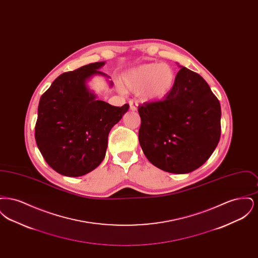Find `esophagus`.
I'll use <instances>...</instances> for the list:
<instances>
[{
  "label": "esophagus",
  "mask_w": 258,
  "mask_h": 258,
  "mask_svg": "<svg viewBox=\"0 0 258 258\" xmlns=\"http://www.w3.org/2000/svg\"><path fill=\"white\" fill-rule=\"evenodd\" d=\"M137 106H138V103H137L136 101H134V100H131V101H130V109H131V110H137Z\"/></svg>",
  "instance_id": "esophagus-1"
}]
</instances>
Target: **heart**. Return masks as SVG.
<instances>
[{
    "label": "heart",
    "mask_w": 258,
    "mask_h": 258,
    "mask_svg": "<svg viewBox=\"0 0 258 258\" xmlns=\"http://www.w3.org/2000/svg\"><path fill=\"white\" fill-rule=\"evenodd\" d=\"M122 81L124 90L141 93L146 101L161 100L171 94L176 83V73L169 64L149 62L125 72Z\"/></svg>",
    "instance_id": "heart-1"
}]
</instances>
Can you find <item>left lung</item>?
<instances>
[{"label":"left lung","instance_id":"8db88e82","mask_svg":"<svg viewBox=\"0 0 258 258\" xmlns=\"http://www.w3.org/2000/svg\"><path fill=\"white\" fill-rule=\"evenodd\" d=\"M171 94L138 106V139L148 160L163 171L185 174L200 167L221 137V104L207 82L179 66Z\"/></svg>","mask_w":258,"mask_h":258}]
</instances>
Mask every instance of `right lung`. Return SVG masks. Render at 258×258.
<instances>
[{"instance_id":"1","label":"right lung","mask_w":258,"mask_h":258,"mask_svg":"<svg viewBox=\"0 0 258 258\" xmlns=\"http://www.w3.org/2000/svg\"><path fill=\"white\" fill-rule=\"evenodd\" d=\"M104 64L97 61L61 74L39 99L37 148L50 167L63 176L79 177L98 167L111 128L130 108L127 103L117 107L99 100L89 88L95 75L109 78L98 71Z\"/></svg>"}]
</instances>
